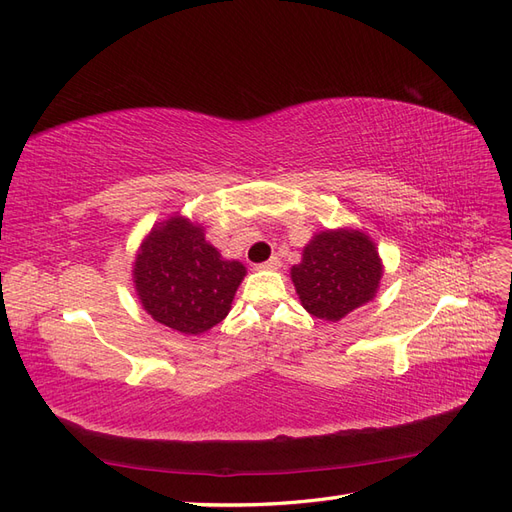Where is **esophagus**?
Listing matches in <instances>:
<instances>
[{
	"label": "esophagus",
	"mask_w": 512,
	"mask_h": 512,
	"mask_svg": "<svg viewBox=\"0 0 512 512\" xmlns=\"http://www.w3.org/2000/svg\"><path fill=\"white\" fill-rule=\"evenodd\" d=\"M282 267V260L277 256H271L267 262H260V265H256L258 271H277Z\"/></svg>",
	"instance_id": "obj_1"
}]
</instances>
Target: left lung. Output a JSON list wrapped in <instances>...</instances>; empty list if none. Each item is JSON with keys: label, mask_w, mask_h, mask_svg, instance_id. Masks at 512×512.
Returning a JSON list of instances; mask_svg holds the SVG:
<instances>
[{"label": "left lung", "mask_w": 512, "mask_h": 512, "mask_svg": "<svg viewBox=\"0 0 512 512\" xmlns=\"http://www.w3.org/2000/svg\"><path fill=\"white\" fill-rule=\"evenodd\" d=\"M290 277L309 314L337 322L376 297L382 260L365 232L324 230L305 245L303 260L290 269Z\"/></svg>", "instance_id": "1"}]
</instances>
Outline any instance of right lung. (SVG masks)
<instances>
[{
	"mask_svg": "<svg viewBox=\"0 0 512 512\" xmlns=\"http://www.w3.org/2000/svg\"><path fill=\"white\" fill-rule=\"evenodd\" d=\"M134 288L145 312L183 335L222 322L245 277L239 260H224L205 230L183 215L151 228L134 260Z\"/></svg>",
	"mask_w": 512,
	"mask_h": 512,
	"instance_id": "obj_1",
	"label": "right lung"
}]
</instances>
